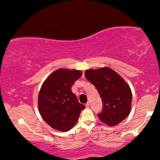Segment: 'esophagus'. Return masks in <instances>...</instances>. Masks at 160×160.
<instances>
[{
	"instance_id": "esophagus-1",
	"label": "esophagus",
	"mask_w": 160,
	"mask_h": 160,
	"mask_svg": "<svg viewBox=\"0 0 160 160\" xmlns=\"http://www.w3.org/2000/svg\"><path fill=\"white\" fill-rule=\"evenodd\" d=\"M89 102H87L86 103V108H89Z\"/></svg>"
}]
</instances>
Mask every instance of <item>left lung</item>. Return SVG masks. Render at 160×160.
<instances>
[{
	"mask_svg": "<svg viewBox=\"0 0 160 160\" xmlns=\"http://www.w3.org/2000/svg\"><path fill=\"white\" fill-rule=\"evenodd\" d=\"M85 76L102 98V109L98 113L100 121L110 127L123 121L131 110L132 92L129 85L109 68L87 70Z\"/></svg>",
	"mask_w": 160,
	"mask_h": 160,
	"instance_id": "1",
	"label": "left lung"
}]
</instances>
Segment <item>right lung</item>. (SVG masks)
Returning a JSON list of instances; mask_svg holds the SVG:
<instances>
[{"mask_svg": "<svg viewBox=\"0 0 160 160\" xmlns=\"http://www.w3.org/2000/svg\"><path fill=\"white\" fill-rule=\"evenodd\" d=\"M81 71L60 68L49 76L41 86L38 106L43 119L57 130L67 132L75 125L84 109L71 87L82 76Z\"/></svg>", "mask_w": 160, "mask_h": 160, "instance_id": "right-lung-1", "label": "right lung"}]
</instances>
